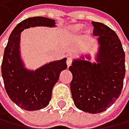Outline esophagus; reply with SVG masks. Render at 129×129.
<instances>
[{"mask_svg": "<svg viewBox=\"0 0 129 129\" xmlns=\"http://www.w3.org/2000/svg\"><path fill=\"white\" fill-rule=\"evenodd\" d=\"M72 62H73V58L72 57H68L67 59V64L68 67L72 64Z\"/></svg>", "mask_w": 129, "mask_h": 129, "instance_id": "esophagus-1", "label": "esophagus"}]
</instances>
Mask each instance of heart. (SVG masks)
<instances>
[{"mask_svg":"<svg viewBox=\"0 0 129 129\" xmlns=\"http://www.w3.org/2000/svg\"><path fill=\"white\" fill-rule=\"evenodd\" d=\"M84 27H85V26H84L83 24H75V25L72 26L71 29H72V31H73L74 32H77V33H78V32H80V31H82L83 30Z\"/></svg>","mask_w":129,"mask_h":129,"instance_id":"heart-1","label":"heart"}]
</instances>
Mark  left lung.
<instances>
[{"mask_svg":"<svg viewBox=\"0 0 129 129\" xmlns=\"http://www.w3.org/2000/svg\"><path fill=\"white\" fill-rule=\"evenodd\" d=\"M93 34L100 44L97 63L75 59L69 70L72 98L84 112L106 110L120 95L125 76V54L116 32L102 23L92 21Z\"/></svg>","mask_w":129,"mask_h":129,"instance_id":"8db88e82","label":"left lung"}]
</instances>
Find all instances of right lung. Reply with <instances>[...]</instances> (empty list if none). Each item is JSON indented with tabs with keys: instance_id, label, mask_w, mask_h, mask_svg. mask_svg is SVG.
Here are the masks:
<instances>
[{
	"instance_id": "obj_1",
	"label": "right lung",
	"mask_w": 129,
	"mask_h": 129,
	"mask_svg": "<svg viewBox=\"0 0 129 129\" xmlns=\"http://www.w3.org/2000/svg\"><path fill=\"white\" fill-rule=\"evenodd\" d=\"M36 26L55 27V20L47 17H30L18 24L12 31L5 48L1 74L5 90L21 109L33 111L45 108L51 98L52 89L62 71L66 70L67 58L49 62L35 71L24 67L20 55L22 31Z\"/></svg>"
}]
</instances>
